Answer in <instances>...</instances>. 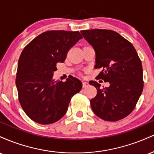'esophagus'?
<instances>
[{
	"label": "esophagus",
	"instance_id": "1",
	"mask_svg": "<svg viewBox=\"0 0 154 154\" xmlns=\"http://www.w3.org/2000/svg\"><path fill=\"white\" fill-rule=\"evenodd\" d=\"M88 85H89V83H88V82H86V81H83L82 82V87L83 88H87Z\"/></svg>",
	"mask_w": 154,
	"mask_h": 154
}]
</instances>
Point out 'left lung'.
Instances as JSON below:
<instances>
[{"label": "left lung", "mask_w": 154, "mask_h": 154, "mask_svg": "<svg viewBox=\"0 0 154 154\" xmlns=\"http://www.w3.org/2000/svg\"><path fill=\"white\" fill-rule=\"evenodd\" d=\"M80 32L95 52V69H102L98 77L110 85L101 88L95 81L89 82L97 89L96 96L91 100L93 112L105 121L126 117L143 89L142 63L137 51L114 31L95 29Z\"/></svg>", "instance_id": "left-lung-1"}]
</instances>
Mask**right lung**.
Here are the masks:
<instances>
[{"instance_id":"obj_1","label":"right lung","mask_w":154,"mask_h":154,"mask_svg":"<svg viewBox=\"0 0 154 154\" xmlns=\"http://www.w3.org/2000/svg\"><path fill=\"white\" fill-rule=\"evenodd\" d=\"M82 38L78 31H47L22 51L16 85L23 110L35 122L49 125L59 121L72 96L82 89L81 81L72 76L65 82L53 78L56 63L64 62L70 48Z\"/></svg>"}]
</instances>
